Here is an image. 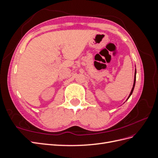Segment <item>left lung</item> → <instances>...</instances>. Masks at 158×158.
Here are the masks:
<instances>
[{"mask_svg": "<svg viewBox=\"0 0 158 158\" xmlns=\"http://www.w3.org/2000/svg\"><path fill=\"white\" fill-rule=\"evenodd\" d=\"M136 70H135V80H134V84H133V87H132V90H131V94H130V95H129V96H128V99L130 98V96L131 95H132V92H133V90H134V88H135V82H136Z\"/></svg>", "mask_w": 158, "mask_h": 158, "instance_id": "8db88e82", "label": "left lung"}]
</instances>
